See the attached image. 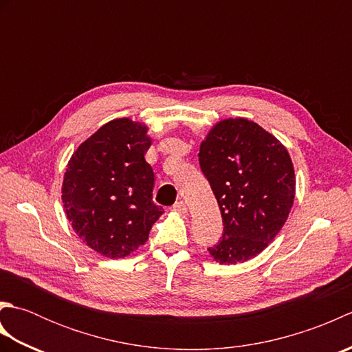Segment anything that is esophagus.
Masks as SVG:
<instances>
[{
  "label": "esophagus",
  "mask_w": 352,
  "mask_h": 352,
  "mask_svg": "<svg viewBox=\"0 0 352 352\" xmlns=\"http://www.w3.org/2000/svg\"><path fill=\"white\" fill-rule=\"evenodd\" d=\"M172 210L177 212V213H180V214H184V213H188V207H186V204L183 203V201H180V203L174 204V207H172Z\"/></svg>",
  "instance_id": "esophagus-1"
}]
</instances>
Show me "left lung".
Listing matches in <instances>:
<instances>
[{
    "label": "left lung",
    "mask_w": 352,
    "mask_h": 352,
    "mask_svg": "<svg viewBox=\"0 0 352 352\" xmlns=\"http://www.w3.org/2000/svg\"><path fill=\"white\" fill-rule=\"evenodd\" d=\"M198 157L223 222L222 239L208 252L221 265L243 263L286 223L295 199L294 163L274 134L246 118L214 124Z\"/></svg>",
    "instance_id": "obj_1"
}]
</instances>
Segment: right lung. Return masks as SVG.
I'll return each instance as SVG.
<instances>
[{
    "instance_id": "obj_1",
    "label": "right lung",
    "mask_w": 352,
    "mask_h": 352,
    "mask_svg": "<svg viewBox=\"0 0 352 352\" xmlns=\"http://www.w3.org/2000/svg\"><path fill=\"white\" fill-rule=\"evenodd\" d=\"M148 126L130 118L104 124L66 164L62 201L66 218L89 248L122 258L145 245L164 213L153 201L154 172L145 160Z\"/></svg>"
}]
</instances>
